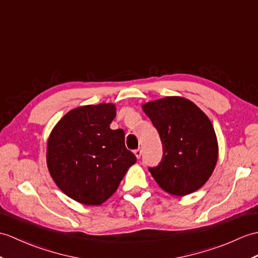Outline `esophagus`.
<instances>
[{
  "mask_svg": "<svg viewBox=\"0 0 258 258\" xmlns=\"http://www.w3.org/2000/svg\"><path fill=\"white\" fill-rule=\"evenodd\" d=\"M134 154H135L136 158H137V159H140V158H141V156H142V149H141V148H137V149H135V151H134Z\"/></svg>",
  "mask_w": 258,
  "mask_h": 258,
  "instance_id": "34e87169",
  "label": "esophagus"
}]
</instances>
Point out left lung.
<instances>
[{"label": "left lung", "mask_w": 258, "mask_h": 258, "mask_svg": "<svg viewBox=\"0 0 258 258\" xmlns=\"http://www.w3.org/2000/svg\"><path fill=\"white\" fill-rule=\"evenodd\" d=\"M158 131L163 159L149 168L153 178L167 194L183 197L199 190L217 165L218 139L206 113L192 101L166 97L142 105Z\"/></svg>", "instance_id": "left-lung-1"}]
</instances>
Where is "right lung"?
Masks as SVG:
<instances>
[{"mask_svg":"<svg viewBox=\"0 0 258 258\" xmlns=\"http://www.w3.org/2000/svg\"><path fill=\"white\" fill-rule=\"evenodd\" d=\"M114 103L82 105L59 119L47 141V167L62 192L86 206H100L117 190L136 163L124 132L111 130Z\"/></svg>","mask_w":258,"mask_h":258,"instance_id":"add662e5","label":"right lung"}]
</instances>
